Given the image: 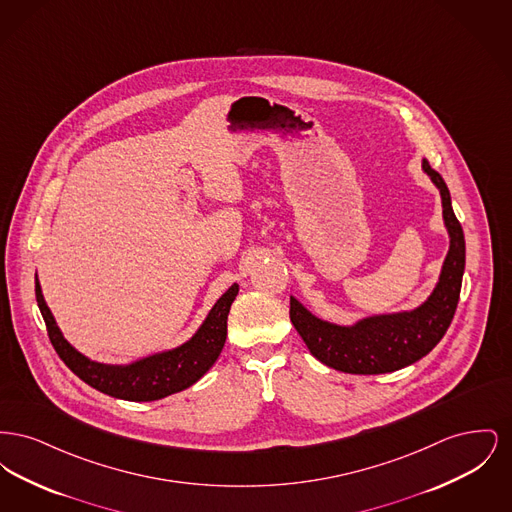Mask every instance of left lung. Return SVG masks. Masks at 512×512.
I'll return each instance as SVG.
<instances>
[{
  "label": "left lung",
  "mask_w": 512,
  "mask_h": 512,
  "mask_svg": "<svg viewBox=\"0 0 512 512\" xmlns=\"http://www.w3.org/2000/svg\"><path fill=\"white\" fill-rule=\"evenodd\" d=\"M441 195L443 222L449 234V251L438 284L428 299L413 311L361 318L341 326L313 315L301 301L290 297V318L295 330L322 365L349 374H386L413 365L428 355L445 336L457 311L464 272V234L453 213L451 195L441 174L422 161Z\"/></svg>",
  "instance_id": "left-lung-1"
}]
</instances>
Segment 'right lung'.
Masks as SVG:
<instances>
[{"label": "right lung", "mask_w": 512, "mask_h": 512, "mask_svg": "<svg viewBox=\"0 0 512 512\" xmlns=\"http://www.w3.org/2000/svg\"><path fill=\"white\" fill-rule=\"evenodd\" d=\"M236 295L238 286L234 284L222 293L194 336L182 345L147 355L128 365H103L90 361L65 340L49 311L36 274V301L46 320L51 345L61 361L88 386L124 401H157L194 386L219 359L226 341V320Z\"/></svg>", "instance_id": "1"}]
</instances>
